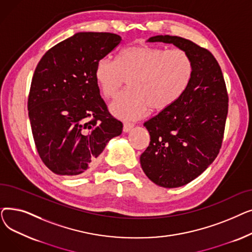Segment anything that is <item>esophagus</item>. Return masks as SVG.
I'll use <instances>...</instances> for the list:
<instances>
[{
	"label": "esophagus",
	"mask_w": 252,
	"mask_h": 252,
	"mask_svg": "<svg viewBox=\"0 0 252 252\" xmlns=\"http://www.w3.org/2000/svg\"><path fill=\"white\" fill-rule=\"evenodd\" d=\"M134 127V124L131 123H125L124 124V131L125 133H127V131H129L130 129H133Z\"/></svg>",
	"instance_id": "1"
}]
</instances>
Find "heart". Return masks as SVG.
<instances>
[{
  "label": "heart",
  "mask_w": 252,
  "mask_h": 252,
  "mask_svg": "<svg viewBox=\"0 0 252 252\" xmlns=\"http://www.w3.org/2000/svg\"><path fill=\"white\" fill-rule=\"evenodd\" d=\"M193 69L190 55L183 50L137 45L123 50L116 60L100 59L95 78L107 99L128 79L129 89L118 95L110 110L119 118L136 119L149 108L161 111L173 105L188 88Z\"/></svg>",
  "instance_id": "1"
}]
</instances>
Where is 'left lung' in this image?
<instances>
[{
  "label": "left lung",
  "mask_w": 252,
  "mask_h": 252,
  "mask_svg": "<svg viewBox=\"0 0 252 252\" xmlns=\"http://www.w3.org/2000/svg\"><path fill=\"white\" fill-rule=\"evenodd\" d=\"M147 42L173 44L193 61L184 94L144 124L150 144L140 157L142 169L158 186L177 188L200 176L218 156L228 114L227 88L208 50L176 35H155Z\"/></svg>",
  "instance_id": "left-lung-1"
}]
</instances>
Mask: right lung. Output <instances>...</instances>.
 <instances>
[{
    "mask_svg": "<svg viewBox=\"0 0 252 252\" xmlns=\"http://www.w3.org/2000/svg\"><path fill=\"white\" fill-rule=\"evenodd\" d=\"M122 42L110 32H77L51 48L34 70L28 109L36 150L60 176L94 168L106 144L123 131L95 78L97 62Z\"/></svg>",
    "mask_w": 252,
    "mask_h": 252,
    "instance_id": "obj_1",
    "label": "right lung"
}]
</instances>
